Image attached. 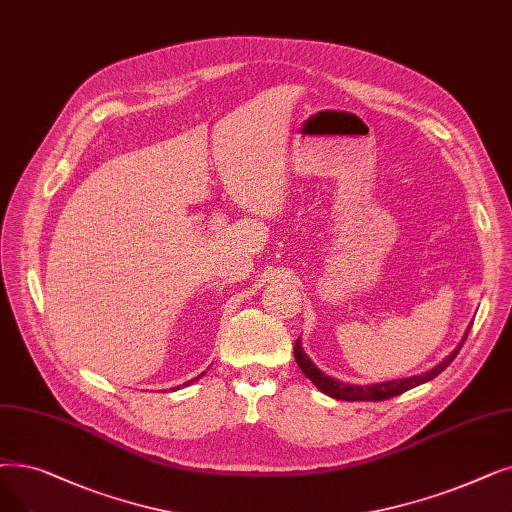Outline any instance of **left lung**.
Masks as SVG:
<instances>
[{"label": "left lung", "instance_id": "left-lung-1", "mask_svg": "<svg viewBox=\"0 0 512 512\" xmlns=\"http://www.w3.org/2000/svg\"><path fill=\"white\" fill-rule=\"evenodd\" d=\"M471 330V328H469ZM469 330H466V335L462 339V343L448 355L446 360L439 362L433 370L429 372H422L418 376H410V379H402V381H387V383H376V385H347V383H341V381H335L330 379V376H326L322 370H318L314 366V362H311L305 351L301 349V341L297 339L295 341V360L301 368V372L307 376V379L314 383L322 393L335 397V399H345V402H383V399H389V397H395V395H402L404 391L412 389V387H418L422 383H427L431 379H435L437 374H441L443 370H446L452 360L458 355L460 347L464 345L466 337H469Z\"/></svg>", "mask_w": 512, "mask_h": 512}]
</instances>
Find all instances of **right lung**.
Masks as SVG:
<instances>
[{"label": "right lung", "mask_w": 512, "mask_h": 512, "mask_svg": "<svg viewBox=\"0 0 512 512\" xmlns=\"http://www.w3.org/2000/svg\"><path fill=\"white\" fill-rule=\"evenodd\" d=\"M203 374H205V372H203ZM203 374H198V376H196V379H201V376H203ZM196 379H194V381H196ZM190 383H192V381H188L186 385H190ZM175 389H180V387H175Z\"/></svg>", "instance_id": "add662e5"}]
</instances>
